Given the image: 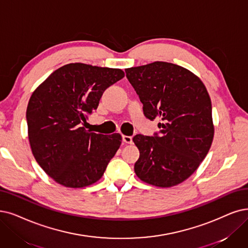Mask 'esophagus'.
I'll return each instance as SVG.
<instances>
[{"label": "esophagus", "mask_w": 248, "mask_h": 248, "mask_svg": "<svg viewBox=\"0 0 248 248\" xmlns=\"http://www.w3.org/2000/svg\"><path fill=\"white\" fill-rule=\"evenodd\" d=\"M122 140H123V142H125V143H128V144L132 143V137L131 136L122 135Z\"/></svg>", "instance_id": "1"}]
</instances>
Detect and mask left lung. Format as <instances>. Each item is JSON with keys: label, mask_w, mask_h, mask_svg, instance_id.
<instances>
[{"label": "left lung", "mask_w": 248, "mask_h": 248, "mask_svg": "<svg viewBox=\"0 0 248 248\" xmlns=\"http://www.w3.org/2000/svg\"><path fill=\"white\" fill-rule=\"evenodd\" d=\"M143 104V113L158 123L160 135L137 134L135 174L147 184L172 187L189 178L209 153L215 126L212 102L199 76L179 65L156 61L125 69Z\"/></svg>", "instance_id": "obj_1"}]
</instances>
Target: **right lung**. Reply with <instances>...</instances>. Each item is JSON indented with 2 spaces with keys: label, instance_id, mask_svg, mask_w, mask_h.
<instances>
[{
  "label": "right lung",
  "instance_id": "obj_1",
  "mask_svg": "<svg viewBox=\"0 0 248 248\" xmlns=\"http://www.w3.org/2000/svg\"><path fill=\"white\" fill-rule=\"evenodd\" d=\"M124 76L121 69L71 63L32 93L26 110L29 144L38 165L57 183L81 188L103 177L122 136L90 132L82 123L107 88Z\"/></svg>",
  "mask_w": 248,
  "mask_h": 248
}]
</instances>
